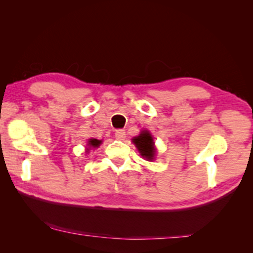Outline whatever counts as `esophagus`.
Here are the masks:
<instances>
[{
	"mask_svg": "<svg viewBox=\"0 0 253 253\" xmlns=\"http://www.w3.org/2000/svg\"><path fill=\"white\" fill-rule=\"evenodd\" d=\"M115 136H116V138L119 140H124L126 138V131L124 129H117L115 131Z\"/></svg>",
	"mask_w": 253,
	"mask_h": 253,
	"instance_id": "esophagus-1",
	"label": "esophagus"
}]
</instances>
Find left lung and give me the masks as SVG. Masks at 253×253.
<instances>
[{"label":"left lung","mask_w":253,"mask_h":253,"mask_svg":"<svg viewBox=\"0 0 253 253\" xmlns=\"http://www.w3.org/2000/svg\"><path fill=\"white\" fill-rule=\"evenodd\" d=\"M132 143L136 145L140 155L146 158L148 161H152L155 156V148H154L153 137L148 131H142L139 136L132 138Z\"/></svg>","instance_id":"left-lung-1"}]
</instances>
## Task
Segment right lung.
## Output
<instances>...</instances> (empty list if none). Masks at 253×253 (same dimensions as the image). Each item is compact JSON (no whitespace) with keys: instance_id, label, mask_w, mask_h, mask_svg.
<instances>
[{"instance_id":"add662e5","label":"right lung","mask_w":253,"mask_h":253,"mask_svg":"<svg viewBox=\"0 0 253 253\" xmlns=\"http://www.w3.org/2000/svg\"><path fill=\"white\" fill-rule=\"evenodd\" d=\"M100 144H101V140H98V139L92 138V139L89 140V144H88V145H89V146H90V147H98Z\"/></svg>"}]
</instances>
